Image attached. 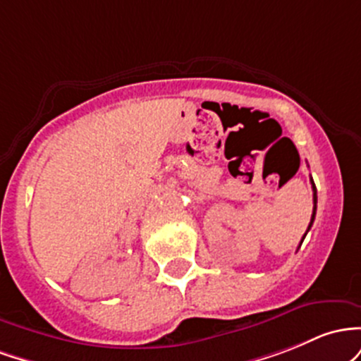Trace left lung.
I'll return each instance as SVG.
<instances>
[{
    "mask_svg": "<svg viewBox=\"0 0 361 361\" xmlns=\"http://www.w3.org/2000/svg\"><path fill=\"white\" fill-rule=\"evenodd\" d=\"M310 182H312V191H314V212H312V218H310V224H309V228H307V232H309L310 226H312V224H314V220H315V212H317V189H315L314 180L310 179ZM307 232H305V235H307ZM305 235H303V238H305ZM303 238L300 240V245H302Z\"/></svg>",
    "mask_w": 361,
    "mask_h": 361,
    "instance_id": "1",
    "label": "left lung"
}]
</instances>
